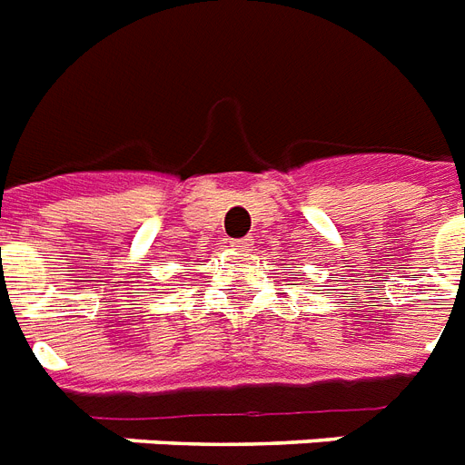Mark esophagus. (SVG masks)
<instances>
[{
    "label": "esophagus",
    "instance_id": "esophagus-1",
    "mask_svg": "<svg viewBox=\"0 0 465 465\" xmlns=\"http://www.w3.org/2000/svg\"><path fill=\"white\" fill-rule=\"evenodd\" d=\"M232 243V248H236L239 253H251L253 251V239L251 236H246V239H233L229 241Z\"/></svg>",
    "mask_w": 465,
    "mask_h": 465
}]
</instances>
